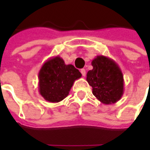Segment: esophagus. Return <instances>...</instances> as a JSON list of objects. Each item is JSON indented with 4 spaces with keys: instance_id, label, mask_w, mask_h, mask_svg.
<instances>
[{
    "instance_id": "1",
    "label": "esophagus",
    "mask_w": 150,
    "mask_h": 150,
    "mask_svg": "<svg viewBox=\"0 0 150 150\" xmlns=\"http://www.w3.org/2000/svg\"><path fill=\"white\" fill-rule=\"evenodd\" d=\"M80 72H81L82 75L84 77L85 75H86V71H85V69H81V70H80Z\"/></svg>"
}]
</instances>
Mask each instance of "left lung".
<instances>
[{
	"label": "left lung",
	"mask_w": 150,
	"mask_h": 150,
	"mask_svg": "<svg viewBox=\"0 0 150 150\" xmlns=\"http://www.w3.org/2000/svg\"><path fill=\"white\" fill-rule=\"evenodd\" d=\"M93 69L87 74V81L92 87V93L104 104H115L124 94V77L114 60L104 55L95 58Z\"/></svg>",
	"instance_id": "1"
}]
</instances>
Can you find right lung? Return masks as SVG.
I'll use <instances>...</instances> for the list:
<instances>
[{
    "label": "right lung",
    "instance_id": "1",
    "mask_svg": "<svg viewBox=\"0 0 150 150\" xmlns=\"http://www.w3.org/2000/svg\"><path fill=\"white\" fill-rule=\"evenodd\" d=\"M81 76L78 69L65 64L61 57H53L44 62L38 73L40 95L50 103L60 102L68 96L74 82Z\"/></svg>",
    "mask_w": 150,
    "mask_h": 150
}]
</instances>
